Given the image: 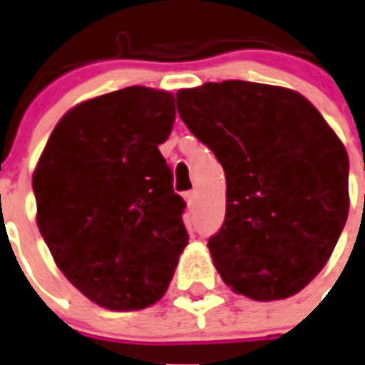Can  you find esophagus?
<instances>
[{
	"label": "esophagus",
	"instance_id": "34e87169",
	"mask_svg": "<svg viewBox=\"0 0 365 365\" xmlns=\"http://www.w3.org/2000/svg\"><path fill=\"white\" fill-rule=\"evenodd\" d=\"M183 200L187 202V206H192V204H195V200H197V191L183 192Z\"/></svg>",
	"mask_w": 365,
	"mask_h": 365
}]
</instances>
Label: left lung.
Returning a JSON list of instances; mask_svg holds the SVG:
<instances>
[{"label": "left lung", "instance_id": "8db88e82", "mask_svg": "<svg viewBox=\"0 0 365 365\" xmlns=\"http://www.w3.org/2000/svg\"><path fill=\"white\" fill-rule=\"evenodd\" d=\"M178 112L227 178L208 242L236 294L285 300L334 253L349 215V155L321 112L289 88L225 80L178 91Z\"/></svg>", "mask_w": 365, "mask_h": 365}]
</instances>
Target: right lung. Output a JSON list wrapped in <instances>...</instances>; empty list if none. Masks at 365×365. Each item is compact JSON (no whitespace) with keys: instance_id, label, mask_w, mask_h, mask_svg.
I'll use <instances>...</instances> for the list:
<instances>
[{"instance_id":"1","label":"right lung","mask_w":365,"mask_h":365,"mask_svg":"<svg viewBox=\"0 0 365 365\" xmlns=\"http://www.w3.org/2000/svg\"><path fill=\"white\" fill-rule=\"evenodd\" d=\"M170 91L131 86L63 114L34 170L37 227L67 279L97 306L138 311L167 292L189 242L159 152Z\"/></svg>"}]
</instances>
